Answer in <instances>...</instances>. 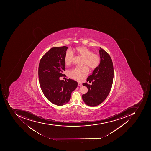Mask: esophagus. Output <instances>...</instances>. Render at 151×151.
I'll return each instance as SVG.
<instances>
[{
    "label": "esophagus",
    "mask_w": 151,
    "mask_h": 151,
    "mask_svg": "<svg viewBox=\"0 0 151 151\" xmlns=\"http://www.w3.org/2000/svg\"><path fill=\"white\" fill-rule=\"evenodd\" d=\"M78 86H82V84L81 83H78Z\"/></svg>",
    "instance_id": "obj_1"
}]
</instances>
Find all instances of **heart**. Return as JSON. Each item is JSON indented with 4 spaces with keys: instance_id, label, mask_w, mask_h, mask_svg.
<instances>
[{
    "instance_id": "1",
    "label": "heart",
    "mask_w": 151,
    "mask_h": 151,
    "mask_svg": "<svg viewBox=\"0 0 151 151\" xmlns=\"http://www.w3.org/2000/svg\"><path fill=\"white\" fill-rule=\"evenodd\" d=\"M77 53L80 56L83 58V64H86L91 70L98 68L101 62V58L98 54L93 53L88 48L84 47H77ZM74 58V53L71 49H68L64 56V62L67 65L71 64ZM89 73V69L86 65L82 67H77L72 69L68 73L69 78L81 81Z\"/></svg>"
}]
</instances>
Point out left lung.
Returning <instances> with one entry per match:
<instances>
[{
    "mask_svg": "<svg viewBox=\"0 0 151 151\" xmlns=\"http://www.w3.org/2000/svg\"><path fill=\"white\" fill-rule=\"evenodd\" d=\"M101 62L99 67L88 76L87 82L93 81L91 85L87 83L83 84L88 90L82 98L85 104L95 106L103 103L110 92L114 79V66L109 53L100 47Z\"/></svg>",
    "mask_w": 151,
    "mask_h": 151,
    "instance_id": "8db88e82",
    "label": "left lung"
}]
</instances>
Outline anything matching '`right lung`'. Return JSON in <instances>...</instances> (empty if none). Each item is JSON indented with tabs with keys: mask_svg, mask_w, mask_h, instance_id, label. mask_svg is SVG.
I'll return each mask as SVG.
<instances>
[{
	"mask_svg": "<svg viewBox=\"0 0 151 151\" xmlns=\"http://www.w3.org/2000/svg\"><path fill=\"white\" fill-rule=\"evenodd\" d=\"M68 48L65 46L52 47L42 57L39 63L38 74L42 91L50 102L58 106L68 103L72 92L78 86L77 82L72 79H59L64 75V56Z\"/></svg>",
	"mask_w": 151,
	"mask_h": 151,
	"instance_id": "obj_1",
	"label": "right lung"
}]
</instances>
